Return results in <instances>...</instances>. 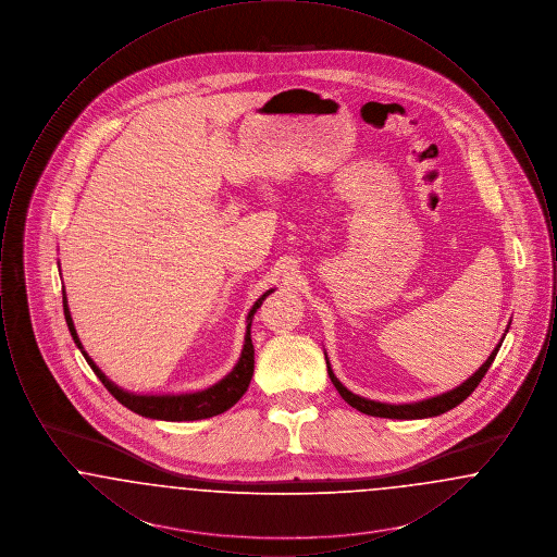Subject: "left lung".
Listing matches in <instances>:
<instances>
[{
	"instance_id": "obj_1",
	"label": "left lung",
	"mask_w": 557,
	"mask_h": 557,
	"mask_svg": "<svg viewBox=\"0 0 557 557\" xmlns=\"http://www.w3.org/2000/svg\"><path fill=\"white\" fill-rule=\"evenodd\" d=\"M504 343V341H502ZM502 343L495 346V350L488 355V359L478 368L466 382H461L459 386H455L453 391H447L443 395L436 397L424 398V400H416V403H380V400H370V398L359 397L355 393H350L345 384L334 375L332 366L327 361V375L332 380V384L336 386V391L341 393V397L345 398L350 407H355L357 411L366 413V416H373V418H388V420H424V418H434L441 416L445 411H449L453 407H457L459 403H463L466 398L470 397L476 391L480 380L484 377V373L493 366ZM327 359V357H325Z\"/></svg>"
}]
</instances>
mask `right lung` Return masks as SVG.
Returning <instances> with one entry per match:
<instances>
[{
  "label": "right lung",
  "mask_w": 557,
  "mask_h": 557,
  "mask_svg": "<svg viewBox=\"0 0 557 557\" xmlns=\"http://www.w3.org/2000/svg\"><path fill=\"white\" fill-rule=\"evenodd\" d=\"M271 292H273V288L267 290L265 294H261V298H257V302L252 305V309L246 315L244 346H242L238 363L234 366V370L230 371L225 377H221L219 382H214L209 388H205V391L180 393V395H137V393H129V391L116 386L107 373L94 363V359L83 350L75 323L71 318V309H69V300H66L64 290H62V305H64V319H66V325H69V332H71L75 345L79 346L85 361L89 363L94 373L100 377V382L107 386L108 393L112 397L116 398L121 405H125L127 409H132L133 413L141 416V418L164 420V422H194V420H207V418L227 411L248 391V384H250L252 373H255V346H252V338H250V325H252V318H255L257 309L263 305V300Z\"/></svg>",
  "instance_id": "right-lung-1"
}]
</instances>
